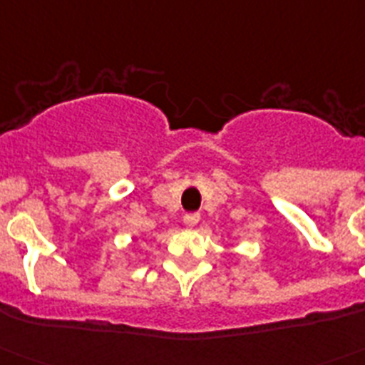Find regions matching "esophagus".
Instances as JSON below:
<instances>
[{"instance_id": "obj_1", "label": "esophagus", "mask_w": 365, "mask_h": 365, "mask_svg": "<svg viewBox=\"0 0 365 365\" xmlns=\"http://www.w3.org/2000/svg\"><path fill=\"white\" fill-rule=\"evenodd\" d=\"M182 220H185L186 225H195L200 222V212H186Z\"/></svg>"}]
</instances>
